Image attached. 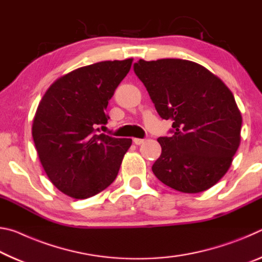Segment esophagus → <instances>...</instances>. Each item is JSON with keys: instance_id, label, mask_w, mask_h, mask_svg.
<instances>
[{"instance_id": "esophagus-1", "label": "esophagus", "mask_w": 262, "mask_h": 262, "mask_svg": "<svg viewBox=\"0 0 262 262\" xmlns=\"http://www.w3.org/2000/svg\"><path fill=\"white\" fill-rule=\"evenodd\" d=\"M133 142H134V144H136V145H141L144 142V140L143 139H133Z\"/></svg>"}]
</instances>
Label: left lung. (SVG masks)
<instances>
[{"label":"left lung","instance_id":"left-lung-1","mask_svg":"<svg viewBox=\"0 0 262 262\" xmlns=\"http://www.w3.org/2000/svg\"><path fill=\"white\" fill-rule=\"evenodd\" d=\"M134 73L170 136L159 137L162 154L152 172L168 187L200 193L223 177L241 143L242 114L232 92L209 70L192 61L139 60Z\"/></svg>","mask_w":262,"mask_h":262}]
</instances>
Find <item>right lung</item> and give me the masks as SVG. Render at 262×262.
Returning <instances> with one entry per match:
<instances>
[{
    "mask_svg": "<svg viewBox=\"0 0 262 262\" xmlns=\"http://www.w3.org/2000/svg\"><path fill=\"white\" fill-rule=\"evenodd\" d=\"M133 59L78 68L52 84L37 108L32 136L48 178L62 193L88 199L117 178L132 139L100 133L108 100Z\"/></svg>",
    "mask_w": 262,
    "mask_h": 262,
    "instance_id": "add662e5",
    "label": "right lung"
}]
</instances>
